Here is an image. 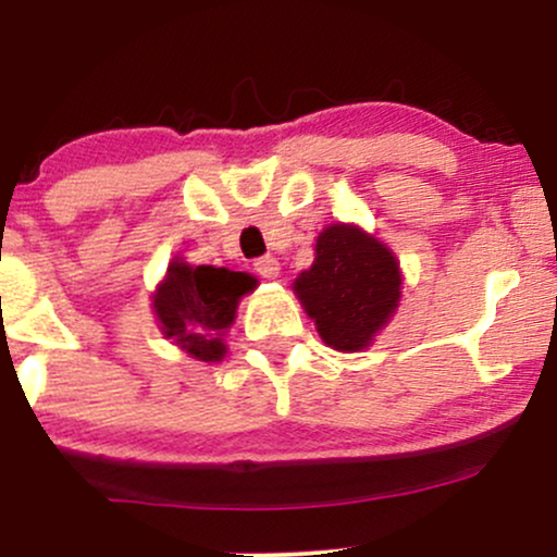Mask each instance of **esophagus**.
<instances>
[{
	"mask_svg": "<svg viewBox=\"0 0 557 557\" xmlns=\"http://www.w3.org/2000/svg\"><path fill=\"white\" fill-rule=\"evenodd\" d=\"M253 272L264 280H274L280 274V261L274 257H261L253 261Z\"/></svg>",
	"mask_w": 557,
	"mask_h": 557,
	"instance_id": "34e87169",
	"label": "esophagus"
}]
</instances>
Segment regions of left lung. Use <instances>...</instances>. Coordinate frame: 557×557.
<instances>
[{
  "label": "left lung",
  "mask_w": 557,
  "mask_h": 557,
  "mask_svg": "<svg viewBox=\"0 0 557 557\" xmlns=\"http://www.w3.org/2000/svg\"><path fill=\"white\" fill-rule=\"evenodd\" d=\"M296 293L330 348L361 350L398 306V261L359 227L332 225L317 238V259L298 274Z\"/></svg>",
  "instance_id": "obj_1"
}]
</instances>
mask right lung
Wrapping results in <instances>:
<instances>
[{"label":"right lung","mask_w":557,"mask_h":557,"mask_svg":"<svg viewBox=\"0 0 557 557\" xmlns=\"http://www.w3.org/2000/svg\"><path fill=\"white\" fill-rule=\"evenodd\" d=\"M257 280L225 267H190L172 261L168 277L154 296V311L168 337L198 361H220L227 354L222 343L235 319L243 293Z\"/></svg>","instance_id":"right-lung-1"}]
</instances>
